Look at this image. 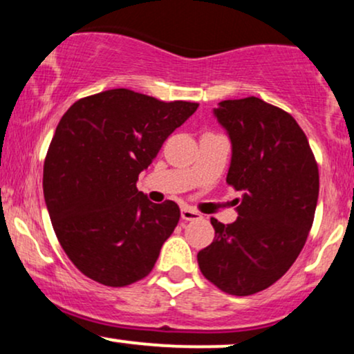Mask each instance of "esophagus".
Wrapping results in <instances>:
<instances>
[{
	"mask_svg": "<svg viewBox=\"0 0 354 354\" xmlns=\"http://www.w3.org/2000/svg\"><path fill=\"white\" fill-rule=\"evenodd\" d=\"M181 218L185 219V221H193V219L201 218V214L198 213V211H194L193 208H189V206H183V208H181Z\"/></svg>",
	"mask_w": 354,
	"mask_h": 354,
	"instance_id": "esophagus-1",
	"label": "esophagus"
}]
</instances>
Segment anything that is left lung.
I'll return each mask as SVG.
<instances>
[{
    "instance_id": "1",
    "label": "left lung",
    "mask_w": 354,
    "mask_h": 354,
    "mask_svg": "<svg viewBox=\"0 0 354 354\" xmlns=\"http://www.w3.org/2000/svg\"><path fill=\"white\" fill-rule=\"evenodd\" d=\"M214 116L233 148L226 183L243 194L236 221L211 218L214 239L198 265L221 291L250 296L278 281L301 253L318 203V165L281 108L250 96L221 101Z\"/></svg>"
}]
</instances>
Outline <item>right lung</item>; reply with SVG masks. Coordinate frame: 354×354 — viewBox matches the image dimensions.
I'll list each match as a JSON object with an SVG mask.
<instances>
[{
    "label": "right lung",
    "instance_id": "add662e5",
    "mask_svg": "<svg viewBox=\"0 0 354 354\" xmlns=\"http://www.w3.org/2000/svg\"><path fill=\"white\" fill-rule=\"evenodd\" d=\"M196 108L118 88L61 118L44 160V201L61 248L93 281L128 286L151 273L180 208L151 203L136 181Z\"/></svg>",
    "mask_w": 354,
    "mask_h": 354
}]
</instances>
